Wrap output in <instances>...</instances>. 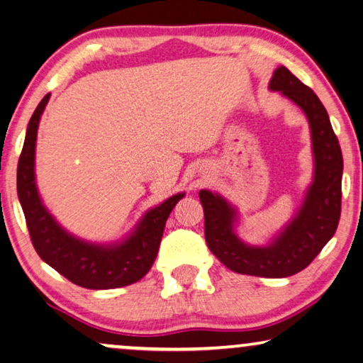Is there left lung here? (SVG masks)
<instances>
[{
	"label": "left lung",
	"mask_w": 363,
	"mask_h": 363,
	"mask_svg": "<svg viewBox=\"0 0 363 363\" xmlns=\"http://www.w3.org/2000/svg\"><path fill=\"white\" fill-rule=\"evenodd\" d=\"M270 90L294 101L311 123L315 175L298 216L270 246L254 247L235 235L236 212L227 201L206 189L199 199L206 242L225 267L242 275L284 278L304 270L335 235L341 216L342 154L322 101L298 77L281 65L272 77Z\"/></svg>",
	"instance_id": "8db88e82"
}]
</instances>
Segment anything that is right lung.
Returning <instances> with one entry per match:
<instances>
[{
	"label": "right lung",
	"instance_id": "right-lung-1",
	"mask_svg": "<svg viewBox=\"0 0 363 363\" xmlns=\"http://www.w3.org/2000/svg\"><path fill=\"white\" fill-rule=\"evenodd\" d=\"M48 99L50 93L41 99L28 122L17 164V196L35 251L69 281L88 289L121 288L141 280L156 260L172 209L185 194L172 196L156 209H151L143 217L135 233L122 245L96 246L69 235L41 204L35 185V141Z\"/></svg>",
	"mask_w": 363,
	"mask_h": 363
}]
</instances>
